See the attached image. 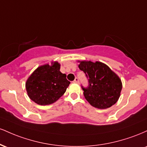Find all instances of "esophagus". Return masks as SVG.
<instances>
[{
	"mask_svg": "<svg viewBox=\"0 0 147 147\" xmlns=\"http://www.w3.org/2000/svg\"><path fill=\"white\" fill-rule=\"evenodd\" d=\"M73 82L74 83H79V79L78 78H75V80L73 81Z\"/></svg>",
	"mask_w": 147,
	"mask_h": 147,
	"instance_id": "esophagus-1",
	"label": "esophagus"
}]
</instances>
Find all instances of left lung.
Here are the masks:
<instances>
[{
	"label": "left lung",
	"mask_w": 147,
	"mask_h": 147,
	"mask_svg": "<svg viewBox=\"0 0 147 147\" xmlns=\"http://www.w3.org/2000/svg\"><path fill=\"white\" fill-rule=\"evenodd\" d=\"M79 68L88 79V86L84 88V95L91 106L105 109L114 105L120 96L122 84L119 77L102 62L79 61Z\"/></svg>",
	"instance_id": "left-lung-1"
}]
</instances>
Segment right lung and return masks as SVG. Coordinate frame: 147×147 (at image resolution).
I'll use <instances>...</instances> for the list:
<instances>
[{
	"instance_id": "right-lung-1",
	"label": "right lung",
	"mask_w": 147,
	"mask_h": 147,
	"mask_svg": "<svg viewBox=\"0 0 147 147\" xmlns=\"http://www.w3.org/2000/svg\"><path fill=\"white\" fill-rule=\"evenodd\" d=\"M70 84L66 75L60 72V64L55 61L38 67L28 79L25 88L33 102L45 106L58 100Z\"/></svg>"
}]
</instances>
